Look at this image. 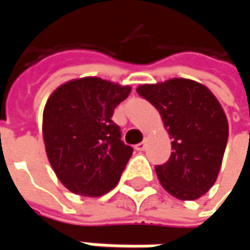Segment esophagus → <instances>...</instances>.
<instances>
[{"label": "esophagus", "mask_w": 250, "mask_h": 250, "mask_svg": "<svg viewBox=\"0 0 250 250\" xmlns=\"http://www.w3.org/2000/svg\"><path fill=\"white\" fill-rule=\"evenodd\" d=\"M135 149L138 150V151H143V150L146 149V142H140V143H138V145L135 146Z\"/></svg>", "instance_id": "34e87169"}]
</instances>
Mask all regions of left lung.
<instances>
[{"label":"left lung","mask_w":250,"mask_h":250,"mask_svg":"<svg viewBox=\"0 0 250 250\" xmlns=\"http://www.w3.org/2000/svg\"><path fill=\"white\" fill-rule=\"evenodd\" d=\"M138 94L160 112L172 153L156 166L161 187L181 200H195L216 182L228 139V122L206 86L189 79L142 84Z\"/></svg>","instance_id":"1"}]
</instances>
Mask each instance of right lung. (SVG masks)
<instances>
[{
	"instance_id": "1",
	"label": "right lung",
	"mask_w": 250,
	"mask_h": 250,
	"mask_svg": "<svg viewBox=\"0 0 250 250\" xmlns=\"http://www.w3.org/2000/svg\"><path fill=\"white\" fill-rule=\"evenodd\" d=\"M129 86L82 78L66 82L47 100L43 138L58 179L73 193L97 197L120 181L133 149L111 120Z\"/></svg>"
}]
</instances>
